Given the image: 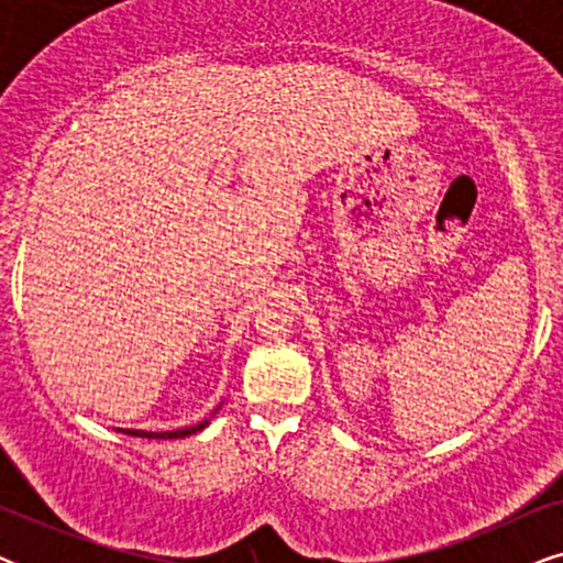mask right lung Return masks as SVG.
<instances>
[{
  "instance_id": "right-lung-1",
  "label": "right lung",
  "mask_w": 563,
  "mask_h": 563,
  "mask_svg": "<svg viewBox=\"0 0 563 563\" xmlns=\"http://www.w3.org/2000/svg\"><path fill=\"white\" fill-rule=\"evenodd\" d=\"M222 407V402L214 407L212 415L218 412ZM207 426H210V418H205L202 422H197V426H189V428H179V430H164V433H148V430H135V428H120L122 433L128 435H135V438H158V441H166V438H187V435H195L199 433V430H205Z\"/></svg>"
}]
</instances>
